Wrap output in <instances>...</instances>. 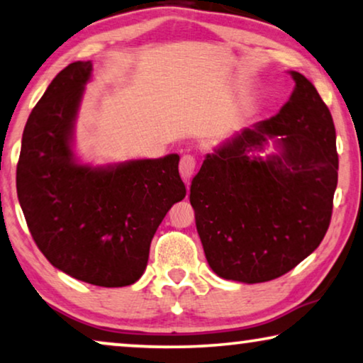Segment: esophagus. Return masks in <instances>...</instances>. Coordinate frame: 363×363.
Wrapping results in <instances>:
<instances>
[{
    "instance_id": "obj_1",
    "label": "esophagus",
    "mask_w": 363,
    "mask_h": 363,
    "mask_svg": "<svg viewBox=\"0 0 363 363\" xmlns=\"http://www.w3.org/2000/svg\"><path fill=\"white\" fill-rule=\"evenodd\" d=\"M194 170H196V159L193 155H183L180 160V175L183 180H190Z\"/></svg>"
}]
</instances>
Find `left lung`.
Returning <instances> with one entry per match:
<instances>
[{"instance_id":"left-lung-1","label":"left lung","mask_w":363,"mask_h":363,"mask_svg":"<svg viewBox=\"0 0 363 363\" xmlns=\"http://www.w3.org/2000/svg\"><path fill=\"white\" fill-rule=\"evenodd\" d=\"M290 73L296 86L280 113L208 154L191 182L204 255L225 280L285 275L328 233L339 170L334 121L313 83ZM269 137L281 155L250 157Z\"/></svg>"}]
</instances>
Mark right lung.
Returning a JSON list of instances; mask_svg holds the SVG:
<instances>
[{
	"instance_id": "right-lung-1",
	"label": "right lung",
	"mask_w": 363,
	"mask_h": 363,
	"mask_svg": "<svg viewBox=\"0 0 363 363\" xmlns=\"http://www.w3.org/2000/svg\"><path fill=\"white\" fill-rule=\"evenodd\" d=\"M91 62L57 75L29 114L16 170L19 204L35 245L55 269L96 286L138 281L162 219L186 194L180 157L106 169L77 164L72 133Z\"/></svg>"
}]
</instances>
